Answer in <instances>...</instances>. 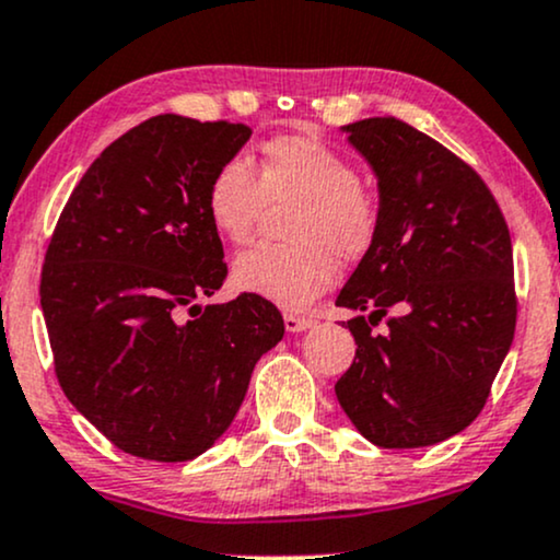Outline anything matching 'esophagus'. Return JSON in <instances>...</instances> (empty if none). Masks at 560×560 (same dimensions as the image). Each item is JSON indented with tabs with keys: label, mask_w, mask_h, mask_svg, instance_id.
Wrapping results in <instances>:
<instances>
[{
	"label": "esophagus",
	"mask_w": 560,
	"mask_h": 560,
	"mask_svg": "<svg viewBox=\"0 0 560 560\" xmlns=\"http://www.w3.org/2000/svg\"><path fill=\"white\" fill-rule=\"evenodd\" d=\"M285 330L288 332H304V330H308V327L314 325V319H308V317H301V314H285Z\"/></svg>",
	"instance_id": "obj_1"
}]
</instances>
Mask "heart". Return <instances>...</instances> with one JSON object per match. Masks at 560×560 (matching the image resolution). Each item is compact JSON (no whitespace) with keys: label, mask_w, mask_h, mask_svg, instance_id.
I'll return each instance as SVG.
<instances>
[{"label":"heart","mask_w":560,"mask_h":560,"mask_svg":"<svg viewBox=\"0 0 560 560\" xmlns=\"http://www.w3.org/2000/svg\"><path fill=\"white\" fill-rule=\"evenodd\" d=\"M267 201H299L288 222L295 243H259L233 265V285L285 308L312 304L332 285L335 256L370 252L380 203L343 154L308 136H280L261 147L256 173L246 160L217 170L207 194L209 220L230 243H246Z\"/></svg>","instance_id":"obj_1"}]
</instances>
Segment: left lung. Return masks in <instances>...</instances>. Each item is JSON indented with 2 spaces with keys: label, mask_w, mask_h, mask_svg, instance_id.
I'll return each mask as SVG.
<instances>
[{
  "label": "left lung",
  "mask_w": 560,
  "mask_h": 560,
  "mask_svg": "<svg viewBox=\"0 0 560 560\" xmlns=\"http://www.w3.org/2000/svg\"><path fill=\"white\" fill-rule=\"evenodd\" d=\"M343 133L377 177L380 228L335 301L357 312V359L335 396L370 443L424 448L475 422L514 340L509 225L482 177L435 138L396 117Z\"/></svg>",
  "instance_id": "obj_1"
}]
</instances>
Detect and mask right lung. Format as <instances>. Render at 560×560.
Segmentation results:
<instances>
[{
  "label": "right lung",
  "mask_w": 560,
  "mask_h": 560,
  "mask_svg": "<svg viewBox=\"0 0 560 560\" xmlns=\"http://www.w3.org/2000/svg\"><path fill=\"white\" fill-rule=\"evenodd\" d=\"M248 138L241 122L183 115L136 125L85 170L46 248L42 308L59 387L130 456L175 464L212 448L285 332L259 295L196 304L228 275L209 186Z\"/></svg>",
  "instance_id": "obj_1"
}]
</instances>
